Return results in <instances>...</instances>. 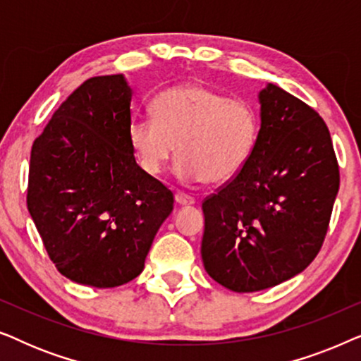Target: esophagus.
<instances>
[{"label": "esophagus", "instance_id": "34e87169", "mask_svg": "<svg viewBox=\"0 0 361 361\" xmlns=\"http://www.w3.org/2000/svg\"><path fill=\"white\" fill-rule=\"evenodd\" d=\"M176 202L179 205H194L195 199L192 195L184 194V192H176Z\"/></svg>", "mask_w": 361, "mask_h": 361}]
</instances>
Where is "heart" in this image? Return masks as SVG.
Returning <instances> with one entry per match:
<instances>
[{"label":"heart","mask_w":361,"mask_h":361,"mask_svg":"<svg viewBox=\"0 0 361 361\" xmlns=\"http://www.w3.org/2000/svg\"><path fill=\"white\" fill-rule=\"evenodd\" d=\"M261 130L256 106L200 83L176 85L152 100V116H135L128 137L137 164L157 176L176 151L185 182H226L248 164Z\"/></svg>","instance_id":"heart-1"}]
</instances>
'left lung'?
Listing matches in <instances>:
<instances>
[{"mask_svg": "<svg viewBox=\"0 0 361 361\" xmlns=\"http://www.w3.org/2000/svg\"><path fill=\"white\" fill-rule=\"evenodd\" d=\"M259 102L261 130L250 162L202 202L204 266L235 293L273 288L312 263L340 185L332 137L319 113L273 83Z\"/></svg>", "mask_w": 361, "mask_h": 361, "instance_id": "8db88e82", "label": "left lung"}]
</instances>
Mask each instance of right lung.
<instances>
[{
  "mask_svg": "<svg viewBox=\"0 0 361 361\" xmlns=\"http://www.w3.org/2000/svg\"><path fill=\"white\" fill-rule=\"evenodd\" d=\"M125 77H92L34 141L27 210L59 273L116 288L145 268L174 195L136 164Z\"/></svg>",
  "mask_w": 361,
  "mask_h": 361,
  "instance_id": "right-lung-1",
  "label": "right lung"
}]
</instances>
